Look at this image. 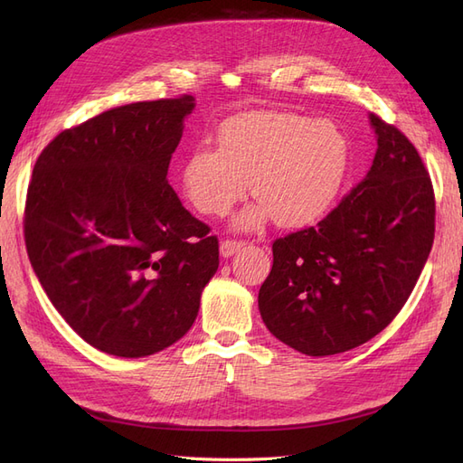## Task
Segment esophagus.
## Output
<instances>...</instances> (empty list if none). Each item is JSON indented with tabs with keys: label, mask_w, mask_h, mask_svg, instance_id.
Listing matches in <instances>:
<instances>
[{
	"label": "esophagus",
	"mask_w": 463,
	"mask_h": 463,
	"mask_svg": "<svg viewBox=\"0 0 463 463\" xmlns=\"http://www.w3.org/2000/svg\"><path fill=\"white\" fill-rule=\"evenodd\" d=\"M243 245H245V241H241V240H223V241L220 243V253H222L223 257H232V255L237 253V250H240Z\"/></svg>",
	"instance_id": "esophagus-1"
}]
</instances>
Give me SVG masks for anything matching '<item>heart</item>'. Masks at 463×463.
<instances>
[{
    "label": "heart",
    "instance_id": "obj_1",
    "mask_svg": "<svg viewBox=\"0 0 463 463\" xmlns=\"http://www.w3.org/2000/svg\"><path fill=\"white\" fill-rule=\"evenodd\" d=\"M347 143L330 121L293 111L262 109L222 123L218 150L194 148L184 165V189L203 214L222 216L245 194L259 201L237 220L259 228L272 214L278 226L299 228L334 203L345 175Z\"/></svg>",
    "mask_w": 463,
    "mask_h": 463
}]
</instances>
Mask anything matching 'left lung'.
<instances>
[{
    "instance_id": "obj_1",
    "label": "left lung",
    "mask_w": 463,
    "mask_h": 463,
    "mask_svg": "<svg viewBox=\"0 0 463 463\" xmlns=\"http://www.w3.org/2000/svg\"><path fill=\"white\" fill-rule=\"evenodd\" d=\"M369 174L317 226L278 237L259 309L278 340L313 357L383 332L411 296L434 241V189L417 148L371 114Z\"/></svg>"
}]
</instances>
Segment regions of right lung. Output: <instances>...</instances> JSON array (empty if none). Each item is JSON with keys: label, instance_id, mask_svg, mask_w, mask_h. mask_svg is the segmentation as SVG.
<instances>
[{"label": "right lung", "instance_id": "obj_1", "mask_svg": "<svg viewBox=\"0 0 463 463\" xmlns=\"http://www.w3.org/2000/svg\"><path fill=\"white\" fill-rule=\"evenodd\" d=\"M181 94L102 111L40 152L24 203V243L46 296L104 354L172 345L218 270V237L167 184L184 119Z\"/></svg>", "mask_w": 463, "mask_h": 463}]
</instances>
